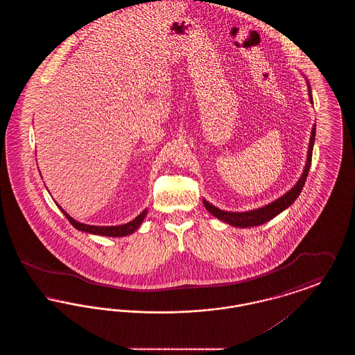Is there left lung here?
<instances>
[{
    "mask_svg": "<svg viewBox=\"0 0 355 355\" xmlns=\"http://www.w3.org/2000/svg\"><path fill=\"white\" fill-rule=\"evenodd\" d=\"M307 84V90H309V98L310 102L313 103V96H311V87L309 81L306 80ZM314 141H315V125L311 129V137H310V142H309V150H307V159L304 164V173L300 177L298 182L293 186L287 193H285L282 197H279L278 200L272 201L269 205H265L262 207L249 210V211H225L220 210L218 207H216L214 205L207 202L206 200H203V206L206 207V210L213 214L216 218L223 220L234 227H252V226H259L266 223L268 220H272L274 217H277L278 214H281L284 210H286L287 207L294 203L297 200V197L300 196V193L304 189V181L307 178L310 165H311V155H313V146H314Z\"/></svg>",
    "mask_w": 355,
    "mask_h": 355,
    "instance_id": "8db88e82",
    "label": "left lung"
}]
</instances>
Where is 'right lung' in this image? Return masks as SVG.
<instances>
[{
	"label": "right lung",
	"mask_w": 355,
	"mask_h": 355,
	"mask_svg": "<svg viewBox=\"0 0 355 355\" xmlns=\"http://www.w3.org/2000/svg\"><path fill=\"white\" fill-rule=\"evenodd\" d=\"M61 211L65 214V217L68 218L69 222L80 232H85L89 234H96V236H125L129 234H133L135 230L139 227V225L144 222V218L146 217L148 209H145L138 217H135V220L123 223V225H119V226H94V225H86V223H81L78 220L71 218L68 213L61 207Z\"/></svg>",
	"instance_id": "1"
}]
</instances>
